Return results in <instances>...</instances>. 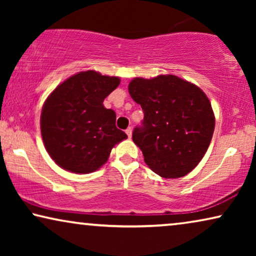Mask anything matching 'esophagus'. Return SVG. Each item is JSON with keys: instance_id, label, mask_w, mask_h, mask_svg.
<instances>
[{"instance_id": "34e87169", "label": "esophagus", "mask_w": 256, "mask_h": 256, "mask_svg": "<svg viewBox=\"0 0 256 256\" xmlns=\"http://www.w3.org/2000/svg\"><path fill=\"white\" fill-rule=\"evenodd\" d=\"M132 127H128L127 129H126V134L128 135V138H132Z\"/></svg>"}]
</instances>
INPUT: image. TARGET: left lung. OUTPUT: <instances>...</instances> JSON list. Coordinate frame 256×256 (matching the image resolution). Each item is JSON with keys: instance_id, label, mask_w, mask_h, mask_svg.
<instances>
[{"instance_id": "left-lung-1", "label": "left lung", "mask_w": 256, "mask_h": 256, "mask_svg": "<svg viewBox=\"0 0 256 256\" xmlns=\"http://www.w3.org/2000/svg\"><path fill=\"white\" fill-rule=\"evenodd\" d=\"M128 90L141 104L144 118L132 132V141L154 172L180 178L204 157L216 118L211 102L198 86L177 76L134 78Z\"/></svg>"}]
</instances>
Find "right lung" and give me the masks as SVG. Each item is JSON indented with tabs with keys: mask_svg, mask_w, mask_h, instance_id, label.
I'll list each match as a JSON object with an SVG mask.
<instances>
[{
	"mask_svg": "<svg viewBox=\"0 0 256 256\" xmlns=\"http://www.w3.org/2000/svg\"><path fill=\"white\" fill-rule=\"evenodd\" d=\"M120 84L118 76L82 71L56 87L43 104L40 132L56 164L73 174H90L107 162L127 138L115 126L116 114L104 100Z\"/></svg>",
	"mask_w": 256,
	"mask_h": 256,
	"instance_id": "add662e5",
	"label": "right lung"
}]
</instances>
